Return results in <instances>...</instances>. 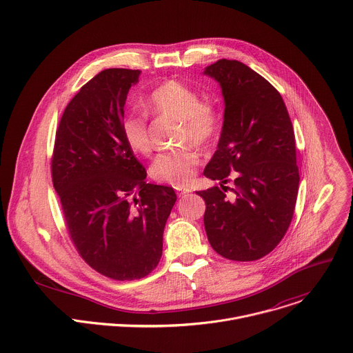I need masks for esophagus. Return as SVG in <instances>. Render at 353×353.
Listing matches in <instances>:
<instances>
[{
	"label": "esophagus",
	"instance_id": "1",
	"mask_svg": "<svg viewBox=\"0 0 353 353\" xmlns=\"http://www.w3.org/2000/svg\"><path fill=\"white\" fill-rule=\"evenodd\" d=\"M175 192H176V194L181 197V196H185V194L190 193L192 190H190L189 188H185V186H175Z\"/></svg>",
	"mask_w": 353,
	"mask_h": 353
}]
</instances>
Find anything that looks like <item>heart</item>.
<instances>
[{
	"mask_svg": "<svg viewBox=\"0 0 353 353\" xmlns=\"http://www.w3.org/2000/svg\"><path fill=\"white\" fill-rule=\"evenodd\" d=\"M148 110L156 114L181 119V142H193L197 146L211 143L219 130V114L216 108L186 84L168 80L156 87L145 102ZM121 134L128 148L139 154L152 150L148 119L143 114L128 113L121 121ZM199 165V154L192 146L165 150L156 156L150 172L157 181L183 186L192 181Z\"/></svg>",
	"mask_w": 353,
	"mask_h": 353,
	"instance_id": "b5f03b06",
	"label": "heart"
}]
</instances>
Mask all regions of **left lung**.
<instances>
[{"label": "left lung", "mask_w": 353, "mask_h": 353, "mask_svg": "<svg viewBox=\"0 0 353 353\" xmlns=\"http://www.w3.org/2000/svg\"><path fill=\"white\" fill-rule=\"evenodd\" d=\"M204 73L219 83L225 99L218 149L204 170L221 188L197 192L205 201V233L223 258L256 261L276 248L294 215V128L279 91L244 63L219 59ZM228 181L232 188L223 186Z\"/></svg>", "instance_id": "8db88e82"}]
</instances>
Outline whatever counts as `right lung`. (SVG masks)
Instances as JSON below:
<instances>
[{
	"label": "right lung",
	"mask_w": 353,
	"mask_h": 353,
	"mask_svg": "<svg viewBox=\"0 0 353 353\" xmlns=\"http://www.w3.org/2000/svg\"><path fill=\"white\" fill-rule=\"evenodd\" d=\"M141 70L106 69L66 106L57 130L52 183L79 255L113 280H138L159 265L172 188L146 183L121 134L124 105Z\"/></svg>",
	"instance_id": "add662e5"
}]
</instances>
